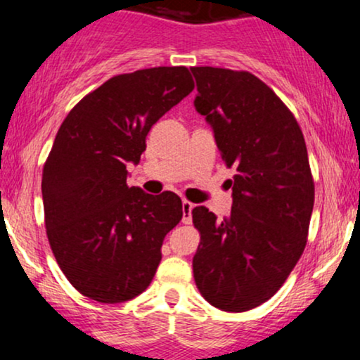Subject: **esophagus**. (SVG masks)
Instances as JSON below:
<instances>
[{
  "label": "esophagus",
  "instance_id": "esophagus-1",
  "mask_svg": "<svg viewBox=\"0 0 360 360\" xmlns=\"http://www.w3.org/2000/svg\"><path fill=\"white\" fill-rule=\"evenodd\" d=\"M193 208H194V205L191 203V201L183 200V223H186V225H189V223H191Z\"/></svg>",
  "mask_w": 360,
  "mask_h": 360
}]
</instances>
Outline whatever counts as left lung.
I'll return each instance as SVG.
<instances>
[{"instance_id": "1", "label": "left lung", "mask_w": 360, "mask_h": 360, "mask_svg": "<svg viewBox=\"0 0 360 360\" xmlns=\"http://www.w3.org/2000/svg\"><path fill=\"white\" fill-rule=\"evenodd\" d=\"M194 108L212 127L226 167L237 174L232 213L217 220L193 210L201 242L193 257L196 286L223 311L252 309L276 295L307 245L315 203L303 131L266 82L247 71L191 68Z\"/></svg>"}]
</instances>
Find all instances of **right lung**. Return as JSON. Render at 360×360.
<instances>
[{
    "label": "right lung",
    "instance_id": "obj_1",
    "mask_svg": "<svg viewBox=\"0 0 360 360\" xmlns=\"http://www.w3.org/2000/svg\"><path fill=\"white\" fill-rule=\"evenodd\" d=\"M194 88L179 68L111 77L69 111L44 166L45 226L57 264L81 295L123 303L146 291L164 237L183 218L176 193L128 188L152 125Z\"/></svg>",
    "mask_w": 360,
    "mask_h": 360
}]
</instances>
